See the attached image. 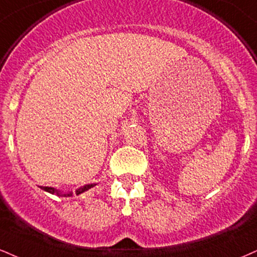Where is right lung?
<instances>
[{
    "mask_svg": "<svg viewBox=\"0 0 257 257\" xmlns=\"http://www.w3.org/2000/svg\"><path fill=\"white\" fill-rule=\"evenodd\" d=\"M94 185H95V184H86V185H83V187L79 188V189L75 191V194H76V195H79V194L85 193L86 190L91 189V188H92V187H94ZM40 188H42L43 190L48 191V193H50V194H55V195H57V196H64V197H68V196H72V195H73V193H66V194H62L60 190L55 189V188H52V187H40Z\"/></svg>",
    "mask_w": 257,
    "mask_h": 257,
    "instance_id": "right-lung-1",
    "label": "right lung"
}]
</instances>
